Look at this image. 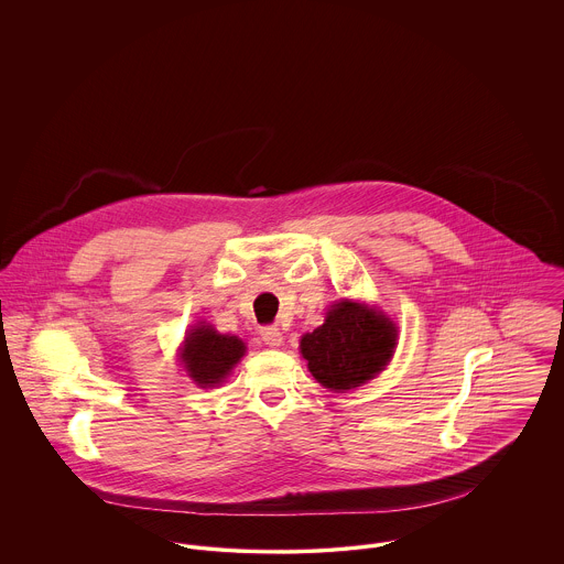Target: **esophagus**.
I'll list each match as a JSON object with an SVG mask.
<instances>
[{"label": "esophagus", "instance_id": "34e87169", "mask_svg": "<svg viewBox=\"0 0 564 564\" xmlns=\"http://www.w3.org/2000/svg\"><path fill=\"white\" fill-rule=\"evenodd\" d=\"M260 336H262L264 345H269V347H280V345H282V332H280L275 325L262 327V329H260Z\"/></svg>", "mask_w": 564, "mask_h": 564}]
</instances>
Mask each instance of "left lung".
Listing matches in <instances>:
<instances>
[{"label":"left lung","mask_w":564,"mask_h":564,"mask_svg":"<svg viewBox=\"0 0 564 564\" xmlns=\"http://www.w3.org/2000/svg\"><path fill=\"white\" fill-rule=\"evenodd\" d=\"M398 327L382 311L340 300L329 306L325 322L300 340L313 378L334 393L362 387L391 362Z\"/></svg>","instance_id":"1"}]
</instances>
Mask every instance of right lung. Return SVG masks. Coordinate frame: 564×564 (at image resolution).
Instances as JSON below:
<instances>
[{
    "instance_id": "1",
    "label": "right lung",
    "mask_w": 564,
    "mask_h": 564,
    "mask_svg": "<svg viewBox=\"0 0 564 564\" xmlns=\"http://www.w3.org/2000/svg\"><path fill=\"white\" fill-rule=\"evenodd\" d=\"M245 356V343L239 336L219 334L208 323H197L186 332L180 349V360L188 378L202 387H219Z\"/></svg>"
}]
</instances>
